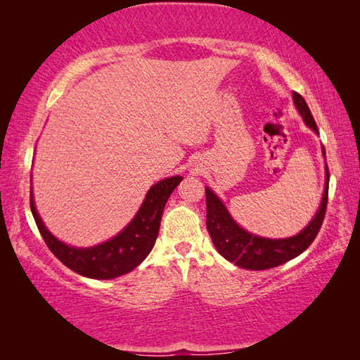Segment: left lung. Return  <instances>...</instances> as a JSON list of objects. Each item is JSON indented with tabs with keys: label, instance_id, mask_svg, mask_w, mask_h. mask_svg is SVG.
<instances>
[{
	"label": "left lung",
	"instance_id": "obj_1",
	"mask_svg": "<svg viewBox=\"0 0 360 360\" xmlns=\"http://www.w3.org/2000/svg\"><path fill=\"white\" fill-rule=\"evenodd\" d=\"M294 105L297 111L300 112L302 119L304 120L309 129L314 133L318 131L316 122L311 115V111L303 100L300 94L294 92ZM322 155L326 157L324 146H322ZM206 192V229L210 231V236L217 252L227 259L231 264L246 270H268L283 265L285 262L295 259L300 255L304 249L314 241L316 235L322 225L327 208V197H328V168L326 163V186L319 210L309 224L304 227L300 233H297L290 238H264V236L252 235L251 231L240 227L230 216L229 210L225 208L222 200L211 191L210 187L205 188Z\"/></svg>",
	"mask_w": 360,
	"mask_h": 360
}]
</instances>
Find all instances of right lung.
<instances>
[{"label": "right lung", "instance_id": "right-lung-1", "mask_svg": "<svg viewBox=\"0 0 360 360\" xmlns=\"http://www.w3.org/2000/svg\"><path fill=\"white\" fill-rule=\"evenodd\" d=\"M181 181L182 176L158 181L146 193L141 208L131 222L114 238L92 248H75L56 238L36 211L33 192L30 197V208L47 248L63 265L85 278L112 279L135 270L148 257L155 245L163 208Z\"/></svg>", "mask_w": 360, "mask_h": 360}]
</instances>
